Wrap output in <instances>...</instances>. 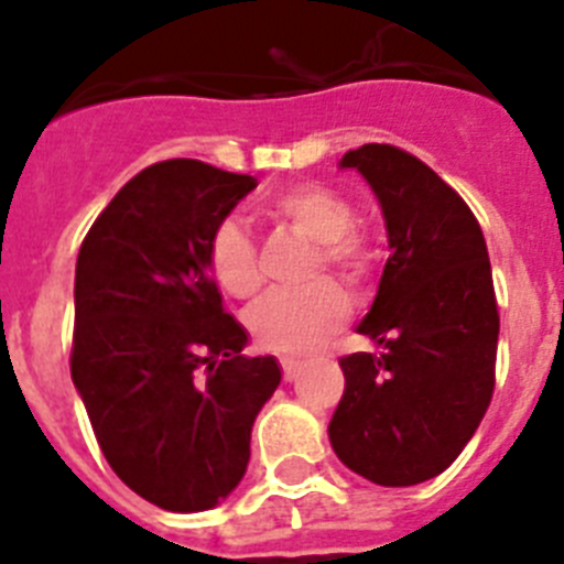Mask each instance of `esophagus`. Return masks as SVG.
Wrapping results in <instances>:
<instances>
[{
  "instance_id": "esophagus-1",
  "label": "esophagus",
  "mask_w": 564,
  "mask_h": 564,
  "mask_svg": "<svg viewBox=\"0 0 564 564\" xmlns=\"http://www.w3.org/2000/svg\"><path fill=\"white\" fill-rule=\"evenodd\" d=\"M282 372H285V381H296L299 364L293 361V358H282Z\"/></svg>"
}]
</instances>
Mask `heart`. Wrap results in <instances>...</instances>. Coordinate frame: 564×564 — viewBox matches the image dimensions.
I'll return each mask as SVG.
<instances>
[{"mask_svg":"<svg viewBox=\"0 0 564 564\" xmlns=\"http://www.w3.org/2000/svg\"><path fill=\"white\" fill-rule=\"evenodd\" d=\"M271 214L296 228L318 246V259L327 271L347 282L370 273L376 253L361 234L352 231L356 212L344 194L327 186L305 183L279 192L271 200ZM208 268L217 285L237 299H248L262 285L257 265V246L237 217H226L208 239ZM350 313V302L333 282L305 293H273L248 313V327L262 347L282 356H305L322 338L330 336Z\"/></svg>","mask_w":564,"mask_h":564,"instance_id":"heart-1","label":"heart"}]
</instances>
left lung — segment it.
<instances>
[{
	"instance_id": "obj_1",
	"label": "left lung",
	"mask_w": 564,
	"mask_h": 564,
	"mask_svg": "<svg viewBox=\"0 0 564 564\" xmlns=\"http://www.w3.org/2000/svg\"><path fill=\"white\" fill-rule=\"evenodd\" d=\"M381 206L390 259L358 333L378 352L344 356L327 435L338 460L378 486H417L455 463L495 392L500 316L486 239L460 194L387 143L338 161Z\"/></svg>"
}]
</instances>
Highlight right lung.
I'll use <instances>...</instances> for the list:
<instances>
[{
	"label": "right lung",
	"mask_w": 564,
	"mask_h": 564,
	"mask_svg": "<svg viewBox=\"0 0 564 564\" xmlns=\"http://www.w3.org/2000/svg\"><path fill=\"white\" fill-rule=\"evenodd\" d=\"M251 174L174 158L134 174L76 262L69 372L112 471L158 508L220 506L251 457V426L282 381L273 356H242L208 239Z\"/></svg>",
	"instance_id": "1"
}]
</instances>
